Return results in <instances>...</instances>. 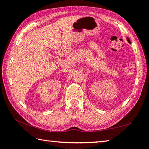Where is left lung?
<instances>
[{
  "label": "left lung",
  "mask_w": 149,
  "mask_h": 149,
  "mask_svg": "<svg viewBox=\"0 0 149 149\" xmlns=\"http://www.w3.org/2000/svg\"><path fill=\"white\" fill-rule=\"evenodd\" d=\"M127 41H128V42H129V43H131L130 40V39H129V38H128V37H127Z\"/></svg>",
  "instance_id": "left-lung-1"
}]
</instances>
